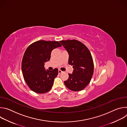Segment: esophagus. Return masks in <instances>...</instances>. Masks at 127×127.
Instances as JSON below:
<instances>
[{
    "mask_svg": "<svg viewBox=\"0 0 127 127\" xmlns=\"http://www.w3.org/2000/svg\"><path fill=\"white\" fill-rule=\"evenodd\" d=\"M63 72V71H61V70H58V73H59V74H61V73H62Z\"/></svg>",
    "mask_w": 127,
    "mask_h": 127,
    "instance_id": "1",
    "label": "esophagus"
}]
</instances>
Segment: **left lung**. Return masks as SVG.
Returning <instances> with one entry per match:
<instances>
[{
    "label": "left lung",
    "mask_w": 127,
    "mask_h": 127,
    "mask_svg": "<svg viewBox=\"0 0 127 127\" xmlns=\"http://www.w3.org/2000/svg\"><path fill=\"white\" fill-rule=\"evenodd\" d=\"M60 42L69 54V64L74 68L72 74H68L69 78L64 84L72 91H80L89 83L94 74L92 54L86 46L77 40H63Z\"/></svg>",
    "instance_id": "1"
}]
</instances>
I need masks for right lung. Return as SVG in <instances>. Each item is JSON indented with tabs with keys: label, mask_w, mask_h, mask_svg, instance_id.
<instances>
[{
	"label": "right lung",
	"mask_w": 127,
	"mask_h": 127,
	"mask_svg": "<svg viewBox=\"0 0 127 127\" xmlns=\"http://www.w3.org/2000/svg\"><path fill=\"white\" fill-rule=\"evenodd\" d=\"M61 44L58 41L40 40L31 44L26 49L22 62L24 78L35 93L44 94L51 90L58 69L45 70V62L50 59L51 52Z\"/></svg>",
	"instance_id": "right-lung-1"
}]
</instances>
